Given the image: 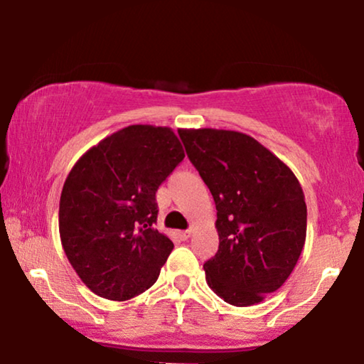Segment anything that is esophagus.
Segmentation results:
<instances>
[{"label": "esophagus", "mask_w": 364, "mask_h": 364, "mask_svg": "<svg viewBox=\"0 0 364 364\" xmlns=\"http://www.w3.org/2000/svg\"><path fill=\"white\" fill-rule=\"evenodd\" d=\"M191 230H181V232H177V235H178V238H181V240H187L188 237H191Z\"/></svg>", "instance_id": "34e87169"}]
</instances>
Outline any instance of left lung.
I'll list each match as a JSON object with an SVG mask.
<instances>
[{
	"instance_id": "obj_1",
	"label": "left lung",
	"mask_w": 364,
	"mask_h": 364,
	"mask_svg": "<svg viewBox=\"0 0 364 364\" xmlns=\"http://www.w3.org/2000/svg\"><path fill=\"white\" fill-rule=\"evenodd\" d=\"M178 136L217 207L218 250L203 263L208 287L233 306L257 305L287 282L305 245L300 182L247 134L182 129Z\"/></svg>"
}]
</instances>
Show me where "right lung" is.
I'll return each instance as SVG.
<instances>
[{
    "label": "right lung",
    "instance_id": "right-lung-1",
    "mask_svg": "<svg viewBox=\"0 0 364 364\" xmlns=\"http://www.w3.org/2000/svg\"><path fill=\"white\" fill-rule=\"evenodd\" d=\"M171 127H124L89 149L59 200V235L84 285L124 301L157 282L173 243L154 228L156 192L183 161Z\"/></svg>",
    "mask_w": 364,
    "mask_h": 364
}]
</instances>
